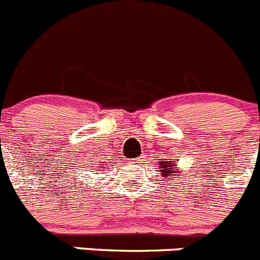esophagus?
I'll list each match as a JSON object with an SVG mask.
<instances>
[{"instance_id": "1", "label": "esophagus", "mask_w": 260, "mask_h": 260, "mask_svg": "<svg viewBox=\"0 0 260 260\" xmlns=\"http://www.w3.org/2000/svg\"><path fill=\"white\" fill-rule=\"evenodd\" d=\"M135 161H136V163H137V161H141V160H138V159H137V160H135Z\"/></svg>"}]
</instances>
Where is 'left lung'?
I'll use <instances>...</instances> for the list:
<instances>
[{
  "instance_id": "1",
  "label": "left lung",
  "mask_w": 260,
  "mask_h": 260,
  "mask_svg": "<svg viewBox=\"0 0 260 260\" xmlns=\"http://www.w3.org/2000/svg\"><path fill=\"white\" fill-rule=\"evenodd\" d=\"M177 164H176V160H172V161H164V163H161V171L160 172H163V176L164 177H168L171 176L169 173H174V171H176Z\"/></svg>"
}]
</instances>
